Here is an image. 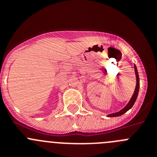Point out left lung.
Instances as JSON below:
<instances>
[{
  "label": "left lung",
  "mask_w": 157,
  "mask_h": 157,
  "mask_svg": "<svg viewBox=\"0 0 157 157\" xmlns=\"http://www.w3.org/2000/svg\"><path fill=\"white\" fill-rule=\"evenodd\" d=\"M134 71H135V75H136V78H137V84H136V87H135V90H134V94H133L132 98L129 101V103L126 105V107H124V109H123L122 110H120V112H115V113H112V114L109 115V117H116V116H120L121 115L124 114L125 112H127L129 109H130L133 107V105H134V102L136 101V99L138 98V91H139V86H140V82H139V76H138V70H137V67L134 65Z\"/></svg>",
  "instance_id": "1"
}]
</instances>
